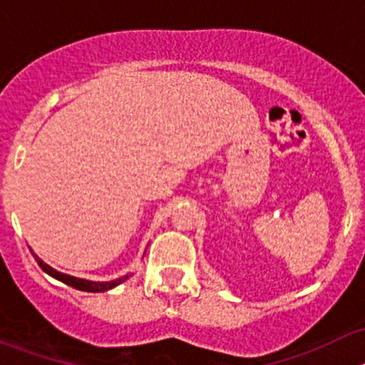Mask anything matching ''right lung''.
Returning <instances> with one entry per match:
<instances>
[{
  "label": "right lung",
  "instance_id": "add662e5",
  "mask_svg": "<svg viewBox=\"0 0 365 365\" xmlns=\"http://www.w3.org/2000/svg\"><path fill=\"white\" fill-rule=\"evenodd\" d=\"M35 256V261L38 263V267L42 268L46 274H49L51 277L58 279V281L65 282V284L72 286V288L76 289H81V292H88V293H102V292H108V289H113L114 286L121 284L123 281H127L130 275H123V277L120 279H114V281H108V282H95V281H86V279H79V277H72V275H67V274H61V272L54 270L53 267H49L47 263H43L42 259H40L36 254H33Z\"/></svg>",
  "mask_w": 365,
  "mask_h": 365
}]
</instances>
